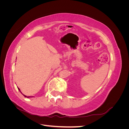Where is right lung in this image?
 Wrapping results in <instances>:
<instances>
[{"label": "right lung", "instance_id": "add662e5", "mask_svg": "<svg viewBox=\"0 0 129 129\" xmlns=\"http://www.w3.org/2000/svg\"><path fill=\"white\" fill-rule=\"evenodd\" d=\"M18 90H19V91H20V89H19V88H18ZM20 92H21V91H20ZM24 96L25 97H27V96H25V95H24ZM30 97V96H28V97Z\"/></svg>", "mask_w": 129, "mask_h": 129}]
</instances>
